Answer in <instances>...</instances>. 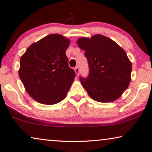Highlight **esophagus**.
<instances>
[{
	"label": "esophagus",
	"mask_w": 152,
	"mask_h": 152,
	"mask_svg": "<svg viewBox=\"0 0 152 152\" xmlns=\"http://www.w3.org/2000/svg\"><path fill=\"white\" fill-rule=\"evenodd\" d=\"M79 67H76L75 68V73H76V74H77V75H79Z\"/></svg>",
	"instance_id": "1"
}]
</instances>
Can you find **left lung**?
I'll list each match as a JSON object with an SVG mask.
<instances>
[{
  "label": "left lung",
  "mask_w": 152,
  "mask_h": 152,
  "mask_svg": "<svg viewBox=\"0 0 152 152\" xmlns=\"http://www.w3.org/2000/svg\"><path fill=\"white\" fill-rule=\"evenodd\" d=\"M77 44L85 50L89 73L80 77L81 85L91 99L110 102L118 99L131 81L132 64L125 51L115 42L101 34L79 38Z\"/></svg>",
  "instance_id": "left-lung-1"
}]
</instances>
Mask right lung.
I'll list each match as a JSON object with an SVG mask.
<instances>
[{
    "label": "right lung",
    "mask_w": 152,
    "mask_h": 152,
    "mask_svg": "<svg viewBox=\"0 0 152 152\" xmlns=\"http://www.w3.org/2000/svg\"><path fill=\"white\" fill-rule=\"evenodd\" d=\"M69 44L64 36L50 34L31 44L21 57L18 75L35 101L54 104L66 97L76 75L65 55Z\"/></svg>",
    "instance_id": "right-lung-1"
}]
</instances>
